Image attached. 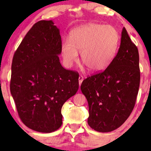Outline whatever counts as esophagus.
<instances>
[{"label": "esophagus", "instance_id": "1", "mask_svg": "<svg viewBox=\"0 0 151 151\" xmlns=\"http://www.w3.org/2000/svg\"><path fill=\"white\" fill-rule=\"evenodd\" d=\"M78 80H79V84H80V85H81L82 81H83V76H79V78H78Z\"/></svg>", "mask_w": 151, "mask_h": 151}]
</instances>
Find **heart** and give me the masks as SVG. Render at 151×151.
Listing matches in <instances>:
<instances>
[{
  "label": "heart",
  "mask_w": 151,
  "mask_h": 151,
  "mask_svg": "<svg viewBox=\"0 0 151 151\" xmlns=\"http://www.w3.org/2000/svg\"><path fill=\"white\" fill-rule=\"evenodd\" d=\"M70 40L64 39L61 51L64 62L71 67L78 60L81 52V60L91 71L98 72L110 65L116 55L119 36L111 25L91 23L73 29Z\"/></svg>",
  "instance_id": "b5f03b06"
}]
</instances>
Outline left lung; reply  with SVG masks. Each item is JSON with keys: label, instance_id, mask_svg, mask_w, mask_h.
<instances>
[{"label": "left lung", "instance_id": "obj_1", "mask_svg": "<svg viewBox=\"0 0 151 151\" xmlns=\"http://www.w3.org/2000/svg\"><path fill=\"white\" fill-rule=\"evenodd\" d=\"M139 82V52L124 27L120 46L112 63L81 84L88 104L90 127L106 133L123 124L135 106Z\"/></svg>", "mask_w": 151, "mask_h": 151}]
</instances>
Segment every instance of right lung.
<instances>
[{"label": "right lung", "instance_id": "1", "mask_svg": "<svg viewBox=\"0 0 151 151\" xmlns=\"http://www.w3.org/2000/svg\"><path fill=\"white\" fill-rule=\"evenodd\" d=\"M62 40L52 20H40L14 53L10 91L25 126L41 133L56 131L63 123L64 103L79 88L78 72L60 63Z\"/></svg>", "mask_w": 151, "mask_h": 151}]
</instances>
